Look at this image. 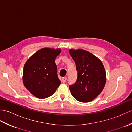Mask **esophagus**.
<instances>
[{
    "instance_id": "34e87169",
    "label": "esophagus",
    "mask_w": 132,
    "mask_h": 132,
    "mask_svg": "<svg viewBox=\"0 0 132 132\" xmlns=\"http://www.w3.org/2000/svg\"><path fill=\"white\" fill-rule=\"evenodd\" d=\"M66 80H67V78L66 77H63L62 78V81L63 83H65Z\"/></svg>"
}]
</instances>
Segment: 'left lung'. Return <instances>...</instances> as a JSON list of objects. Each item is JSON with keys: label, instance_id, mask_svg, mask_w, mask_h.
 I'll list each match as a JSON object with an SVG mask.
<instances>
[{"label": "left lung", "instance_id": "8db88e82", "mask_svg": "<svg viewBox=\"0 0 132 132\" xmlns=\"http://www.w3.org/2000/svg\"><path fill=\"white\" fill-rule=\"evenodd\" d=\"M69 53L76 66L78 77L69 89L75 99L80 102L94 100L103 91L106 82L103 64L92 53L82 49H70Z\"/></svg>", "mask_w": 132, "mask_h": 132}]
</instances>
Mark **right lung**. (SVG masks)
Instances as JSON below:
<instances>
[{
	"mask_svg": "<svg viewBox=\"0 0 132 132\" xmlns=\"http://www.w3.org/2000/svg\"><path fill=\"white\" fill-rule=\"evenodd\" d=\"M61 52L60 49H41L30 57L25 64L24 85L36 97L45 99L52 96L61 84L55 63V58Z\"/></svg>",
	"mask_w": 132,
	"mask_h": 132,
	"instance_id": "1",
	"label": "right lung"
}]
</instances>
